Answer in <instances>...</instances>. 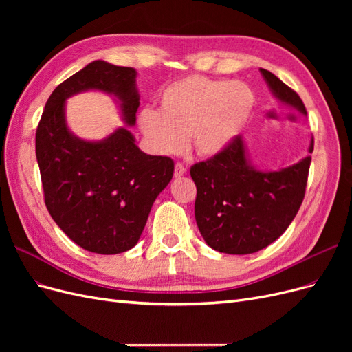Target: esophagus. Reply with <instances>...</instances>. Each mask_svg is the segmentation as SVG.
Here are the masks:
<instances>
[{"mask_svg": "<svg viewBox=\"0 0 352 352\" xmlns=\"http://www.w3.org/2000/svg\"><path fill=\"white\" fill-rule=\"evenodd\" d=\"M186 173V167L182 163H176L175 166V177H180Z\"/></svg>", "mask_w": 352, "mask_h": 352, "instance_id": "1", "label": "esophagus"}]
</instances>
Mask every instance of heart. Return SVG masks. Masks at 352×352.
<instances>
[{
    "instance_id": "obj_1",
    "label": "heart",
    "mask_w": 352,
    "mask_h": 352,
    "mask_svg": "<svg viewBox=\"0 0 352 352\" xmlns=\"http://www.w3.org/2000/svg\"><path fill=\"white\" fill-rule=\"evenodd\" d=\"M247 83L192 74L167 85L158 110L145 109L140 127L158 154L176 155L190 140L201 155H214L232 142L254 109Z\"/></svg>"
}]
</instances>
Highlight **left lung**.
<instances>
[{"instance_id": "left-lung-1", "label": "left lung", "mask_w": 352, "mask_h": 352, "mask_svg": "<svg viewBox=\"0 0 352 352\" xmlns=\"http://www.w3.org/2000/svg\"><path fill=\"white\" fill-rule=\"evenodd\" d=\"M276 98L307 114L292 88L261 69ZM314 150L311 141L310 153ZM311 157L279 172H260L245 155L241 136L204 162L190 167L197 186L195 220L212 250L252 254L278 239L291 225L305 195Z\"/></svg>"}]
</instances>
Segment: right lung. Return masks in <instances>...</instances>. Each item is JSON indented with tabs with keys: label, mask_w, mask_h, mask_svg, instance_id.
<instances>
[{
	"label": "right lung",
	"mask_w": 352,
	"mask_h": 352,
	"mask_svg": "<svg viewBox=\"0 0 352 352\" xmlns=\"http://www.w3.org/2000/svg\"><path fill=\"white\" fill-rule=\"evenodd\" d=\"M132 67L92 61L52 91L36 127L35 148L47 210L83 250L119 254L133 248L158 194L173 177L170 157L146 155L127 129L101 142L73 136L65 102L87 89L114 94L124 122L135 124L140 107Z\"/></svg>",
	"instance_id": "add662e5"
}]
</instances>
